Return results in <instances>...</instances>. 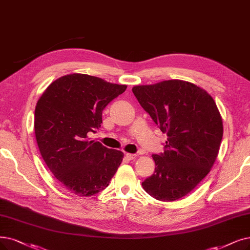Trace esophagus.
<instances>
[{
    "mask_svg": "<svg viewBox=\"0 0 250 250\" xmlns=\"http://www.w3.org/2000/svg\"><path fill=\"white\" fill-rule=\"evenodd\" d=\"M125 156H126V158H127L128 160H133V159L136 158V155H135V154H129V153H127Z\"/></svg>",
    "mask_w": 250,
    "mask_h": 250,
    "instance_id": "esophagus-1",
    "label": "esophagus"
}]
</instances>
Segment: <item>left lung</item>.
Masks as SVG:
<instances>
[{
	"label": "left lung",
	"mask_w": 250,
	"mask_h": 250,
	"mask_svg": "<svg viewBox=\"0 0 250 250\" xmlns=\"http://www.w3.org/2000/svg\"><path fill=\"white\" fill-rule=\"evenodd\" d=\"M138 103L168 138L153 155V175L145 191L160 201H175L193 191L213 166L223 138V120L204 89L182 80L132 88Z\"/></svg>",
	"instance_id": "1"
}]
</instances>
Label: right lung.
Segmentation results:
<instances>
[{"label":"right lung","instance_id":"1","mask_svg":"<svg viewBox=\"0 0 250 250\" xmlns=\"http://www.w3.org/2000/svg\"><path fill=\"white\" fill-rule=\"evenodd\" d=\"M126 85L71 74L50 84L35 109V134L49 170L68 191L93 196L104 189L124 154L90 141L103 123V111Z\"/></svg>","mask_w":250,"mask_h":250}]
</instances>
